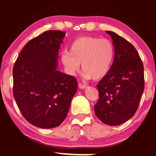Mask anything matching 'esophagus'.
<instances>
[{
	"instance_id": "esophagus-1",
	"label": "esophagus",
	"mask_w": 156,
	"mask_h": 156,
	"mask_svg": "<svg viewBox=\"0 0 156 156\" xmlns=\"http://www.w3.org/2000/svg\"><path fill=\"white\" fill-rule=\"evenodd\" d=\"M78 87H79V88H80V89H85L86 87H87V86L84 85V84H82V83H78Z\"/></svg>"
}]
</instances>
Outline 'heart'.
<instances>
[{
	"label": "heart",
	"instance_id": "heart-1",
	"mask_svg": "<svg viewBox=\"0 0 156 156\" xmlns=\"http://www.w3.org/2000/svg\"><path fill=\"white\" fill-rule=\"evenodd\" d=\"M114 54V46L109 39L87 36L73 41L69 53L61 55V61L69 76H76L81 63L84 78L99 80L110 70Z\"/></svg>",
	"mask_w": 156,
	"mask_h": 156
}]
</instances>
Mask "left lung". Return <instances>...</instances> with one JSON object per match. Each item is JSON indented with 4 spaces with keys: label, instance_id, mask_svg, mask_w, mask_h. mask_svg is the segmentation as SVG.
<instances>
[{
    "label": "left lung",
    "instance_id": "1",
    "mask_svg": "<svg viewBox=\"0 0 156 156\" xmlns=\"http://www.w3.org/2000/svg\"><path fill=\"white\" fill-rule=\"evenodd\" d=\"M114 46L109 72L97 85L99 99L94 112L108 125H118L135 114L144 89V66L133 44L113 31H106Z\"/></svg>",
    "mask_w": 156,
    "mask_h": 156
}]
</instances>
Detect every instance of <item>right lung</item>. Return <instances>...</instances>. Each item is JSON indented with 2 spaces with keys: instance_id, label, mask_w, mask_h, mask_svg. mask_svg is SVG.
<instances>
[{
  "instance_id": "1",
  "label": "right lung",
  "mask_w": 156,
  "mask_h": 156,
  "mask_svg": "<svg viewBox=\"0 0 156 156\" xmlns=\"http://www.w3.org/2000/svg\"><path fill=\"white\" fill-rule=\"evenodd\" d=\"M65 34L51 30L31 39L14 65V98L25 119L38 128L58 126L78 89L76 78L57 70Z\"/></svg>"
}]
</instances>
